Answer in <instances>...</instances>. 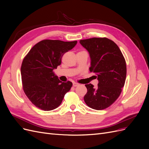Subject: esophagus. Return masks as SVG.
<instances>
[{"mask_svg": "<svg viewBox=\"0 0 149 149\" xmlns=\"http://www.w3.org/2000/svg\"><path fill=\"white\" fill-rule=\"evenodd\" d=\"M79 85V84L78 83H73V86L74 87H76V86H78Z\"/></svg>", "mask_w": 149, "mask_h": 149, "instance_id": "34e87169", "label": "esophagus"}]
</instances>
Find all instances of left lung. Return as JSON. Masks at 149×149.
I'll return each mask as SVG.
<instances>
[{
	"label": "left lung",
	"mask_w": 149,
	"mask_h": 149,
	"mask_svg": "<svg viewBox=\"0 0 149 149\" xmlns=\"http://www.w3.org/2000/svg\"><path fill=\"white\" fill-rule=\"evenodd\" d=\"M87 49L91 59L89 70L98 80L97 88L85 84L88 91L85 103L92 109L102 110L119 97L126 78V63L118 46L107 38H92L79 41Z\"/></svg>",
	"instance_id": "1"
}]
</instances>
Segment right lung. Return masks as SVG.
<instances>
[{
  "instance_id": "add662e5",
  "label": "right lung",
  "mask_w": 149,
  "mask_h": 149,
  "mask_svg": "<svg viewBox=\"0 0 149 149\" xmlns=\"http://www.w3.org/2000/svg\"><path fill=\"white\" fill-rule=\"evenodd\" d=\"M76 43L77 41L44 40L34 45L22 61L21 75L24 93L39 109H56L70 90L72 83L61 81L53 70L61 65L63 55Z\"/></svg>"
}]
</instances>
